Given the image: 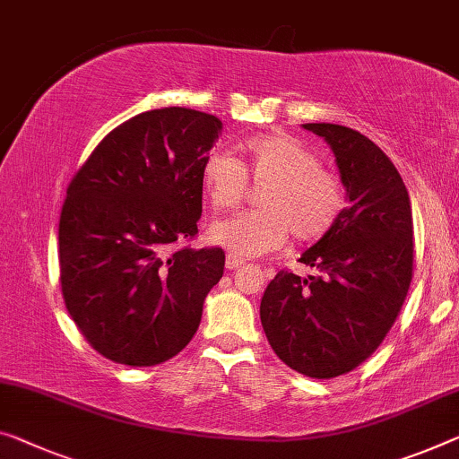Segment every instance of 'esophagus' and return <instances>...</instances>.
<instances>
[{
    "instance_id": "obj_1",
    "label": "esophagus",
    "mask_w": 459,
    "mask_h": 459,
    "mask_svg": "<svg viewBox=\"0 0 459 459\" xmlns=\"http://www.w3.org/2000/svg\"><path fill=\"white\" fill-rule=\"evenodd\" d=\"M242 264H244V260L234 256V254H228V256H225V269H228V271H236Z\"/></svg>"
}]
</instances>
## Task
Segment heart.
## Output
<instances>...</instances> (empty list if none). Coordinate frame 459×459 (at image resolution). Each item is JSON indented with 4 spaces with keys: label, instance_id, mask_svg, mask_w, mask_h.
I'll return each mask as SVG.
<instances>
[{
    "label": "heart",
    "instance_id": "1",
    "mask_svg": "<svg viewBox=\"0 0 459 459\" xmlns=\"http://www.w3.org/2000/svg\"><path fill=\"white\" fill-rule=\"evenodd\" d=\"M242 160L211 152L201 178L211 207L225 211L244 196L246 178L260 186L254 211H244L211 225L209 236L238 258L260 256L279 248L291 234L298 242L326 236L344 209V186L338 176L320 168V160L301 141L260 135L239 145Z\"/></svg>",
    "mask_w": 459,
    "mask_h": 459
}]
</instances>
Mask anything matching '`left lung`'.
<instances>
[{
  "label": "left lung",
  "instance_id": "left-lung-1",
  "mask_svg": "<svg viewBox=\"0 0 459 459\" xmlns=\"http://www.w3.org/2000/svg\"><path fill=\"white\" fill-rule=\"evenodd\" d=\"M330 145L349 207L299 263L318 277L279 271L260 299V322L289 368L330 379L382 344L412 281V209L396 166L349 126L306 123Z\"/></svg>",
  "mask_w": 459,
  "mask_h": 459
}]
</instances>
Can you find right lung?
I'll use <instances>...</instances> for the list:
<instances>
[{
    "label": "right lung",
    "instance_id": "1",
    "mask_svg": "<svg viewBox=\"0 0 459 459\" xmlns=\"http://www.w3.org/2000/svg\"><path fill=\"white\" fill-rule=\"evenodd\" d=\"M221 129L199 110L141 112L110 131L69 182L59 220L63 299L110 361L164 363L199 328L225 254H168V246L199 231L201 168Z\"/></svg>",
    "mask_w": 459,
    "mask_h": 459
}]
</instances>
